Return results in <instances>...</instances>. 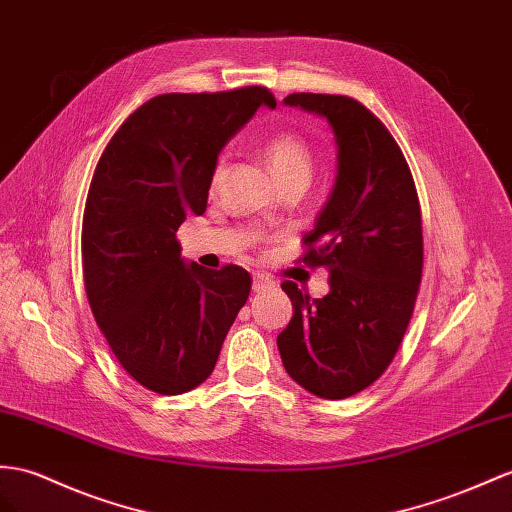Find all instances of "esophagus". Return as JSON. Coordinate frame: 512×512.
<instances>
[{
  "mask_svg": "<svg viewBox=\"0 0 512 512\" xmlns=\"http://www.w3.org/2000/svg\"><path fill=\"white\" fill-rule=\"evenodd\" d=\"M268 287H272V281L268 277H264V274H255L253 292H264V290H268Z\"/></svg>",
  "mask_w": 512,
  "mask_h": 512,
  "instance_id": "obj_1",
  "label": "esophagus"
}]
</instances>
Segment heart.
I'll use <instances>...</instances> for the list:
<instances>
[{
	"label": "heart",
	"mask_w": 512,
	"mask_h": 512,
	"mask_svg": "<svg viewBox=\"0 0 512 512\" xmlns=\"http://www.w3.org/2000/svg\"><path fill=\"white\" fill-rule=\"evenodd\" d=\"M264 155H266L270 173L279 181V186L285 181H294V179L309 181L311 168H313L311 149L307 147V142L303 138L292 134V131H283V134L272 136L266 144ZM220 177H222V164H218L214 170L212 186H218Z\"/></svg>",
	"instance_id": "heart-1"
}]
</instances>
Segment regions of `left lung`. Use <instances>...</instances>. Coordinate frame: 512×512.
Segmentation results:
<instances>
[{"label":"left lung","instance_id":"1","mask_svg":"<svg viewBox=\"0 0 512 512\" xmlns=\"http://www.w3.org/2000/svg\"><path fill=\"white\" fill-rule=\"evenodd\" d=\"M283 103L331 125L337 177L303 238V261L329 270L331 290L311 300L294 281L281 283L294 316L277 346L300 387L342 400L370 387L396 357L422 281V214L409 164L368 108L313 93L287 95Z\"/></svg>","mask_w":512,"mask_h":512}]
</instances>
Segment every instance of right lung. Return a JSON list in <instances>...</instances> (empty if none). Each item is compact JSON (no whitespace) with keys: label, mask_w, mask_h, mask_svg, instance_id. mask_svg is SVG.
Listing matches in <instances>:
<instances>
[{"label":"right lung","mask_w":512,"mask_h":512,"mask_svg":"<svg viewBox=\"0 0 512 512\" xmlns=\"http://www.w3.org/2000/svg\"><path fill=\"white\" fill-rule=\"evenodd\" d=\"M277 101L268 88L157 95L108 142L86 196L84 285L127 374L162 396L199 387L251 292L240 266L183 261L177 229L207 207L222 147Z\"/></svg>","instance_id":"1"}]
</instances>
